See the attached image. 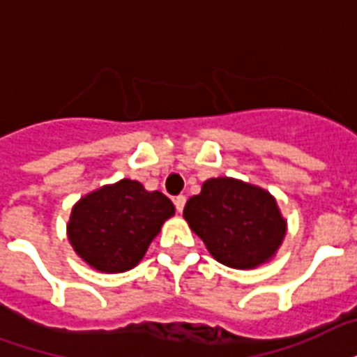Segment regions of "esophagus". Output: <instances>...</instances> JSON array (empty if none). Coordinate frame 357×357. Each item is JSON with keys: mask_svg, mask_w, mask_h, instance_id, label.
<instances>
[{"mask_svg": "<svg viewBox=\"0 0 357 357\" xmlns=\"http://www.w3.org/2000/svg\"><path fill=\"white\" fill-rule=\"evenodd\" d=\"M185 202H187V198H185L183 195H179V197H176V198H174V206H176V209H178L179 213H181V211H183V208H185Z\"/></svg>", "mask_w": 357, "mask_h": 357, "instance_id": "obj_1", "label": "esophagus"}]
</instances>
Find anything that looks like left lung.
<instances>
[{"label": "left lung", "mask_w": 357, "mask_h": 357, "mask_svg": "<svg viewBox=\"0 0 357 357\" xmlns=\"http://www.w3.org/2000/svg\"><path fill=\"white\" fill-rule=\"evenodd\" d=\"M183 217L215 260L239 269L273 257L287 232L275 198L230 178L208 179L187 200Z\"/></svg>", "instance_id": "8db88e82"}]
</instances>
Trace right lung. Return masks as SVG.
<instances>
[{
	"label": "right lung",
	"instance_id": "right-lung-1",
	"mask_svg": "<svg viewBox=\"0 0 357 357\" xmlns=\"http://www.w3.org/2000/svg\"><path fill=\"white\" fill-rule=\"evenodd\" d=\"M174 215V204L132 179L95 190L73 208L69 241L89 266L106 273L135 268Z\"/></svg>",
	"mask_w": 357,
	"mask_h": 357
}]
</instances>
